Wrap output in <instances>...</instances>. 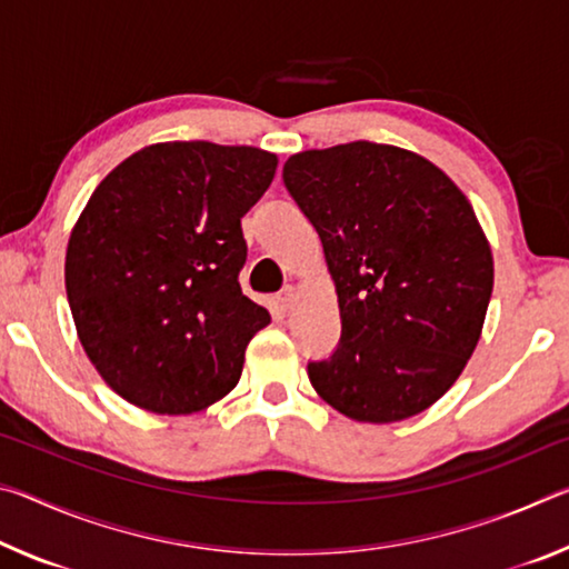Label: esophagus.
I'll return each mask as SVG.
<instances>
[{
    "label": "esophagus",
    "mask_w": 569,
    "mask_h": 569,
    "mask_svg": "<svg viewBox=\"0 0 569 569\" xmlns=\"http://www.w3.org/2000/svg\"><path fill=\"white\" fill-rule=\"evenodd\" d=\"M276 298H278V303H281L283 311H288V308H293V303L298 301V293H296V288H293V286H286L283 291L278 293Z\"/></svg>",
    "instance_id": "obj_1"
}]
</instances>
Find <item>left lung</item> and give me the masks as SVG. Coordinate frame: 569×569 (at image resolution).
<instances>
[{
	"mask_svg": "<svg viewBox=\"0 0 569 569\" xmlns=\"http://www.w3.org/2000/svg\"><path fill=\"white\" fill-rule=\"evenodd\" d=\"M283 182L339 296L341 341L308 363L316 393L369 423L429 409L475 353L495 286L467 196L417 152L366 140L291 156Z\"/></svg>",
	"mask_w": 569,
	"mask_h": 569,
	"instance_id": "left-lung-1",
	"label": "left lung"
}]
</instances>
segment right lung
Wrapping results in <instances>:
<instances>
[{
  "mask_svg": "<svg viewBox=\"0 0 569 569\" xmlns=\"http://www.w3.org/2000/svg\"><path fill=\"white\" fill-rule=\"evenodd\" d=\"M276 166L248 146L158 142L94 188L67 243L64 286L84 353L124 401L190 413L238 383L248 341L271 323L240 291V218Z\"/></svg>",
  "mask_w": 569,
  "mask_h": 569,
  "instance_id": "1",
  "label": "right lung"
}]
</instances>
